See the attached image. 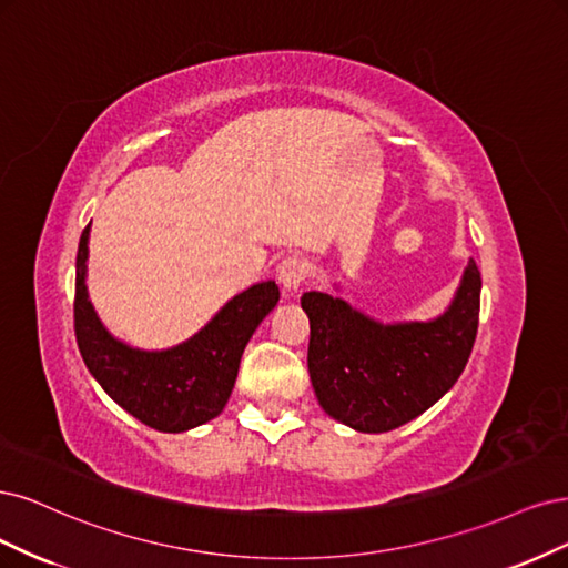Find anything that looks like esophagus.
I'll return each instance as SVG.
<instances>
[{"instance_id":"1","label":"esophagus","mask_w":568,"mask_h":568,"mask_svg":"<svg viewBox=\"0 0 568 568\" xmlns=\"http://www.w3.org/2000/svg\"><path fill=\"white\" fill-rule=\"evenodd\" d=\"M276 276L287 292H297L306 278V266L300 257H285L276 268Z\"/></svg>"}]
</instances>
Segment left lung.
<instances>
[{
    "instance_id": "1",
    "label": "left lung",
    "mask_w": 568,
    "mask_h": 568,
    "mask_svg": "<svg viewBox=\"0 0 568 568\" xmlns=\"http://www.w3.org/2000/svg\"><path fill=\"white\" fill-rule=\"evenodd\" d=\"M481 273L469 260L460 287L432 321L379 323L325 292H304L308 375L337 423L382 434L410 423L463 375L479 327Z\"/></svg>"
}]
</instances>
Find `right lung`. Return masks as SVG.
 Masks as SVG:
<instances>
[{
  "instance_id": "add662e5",
  "label": "right lung",
  "mask_w": 568,
  "mask_h": 568,
  "mask_svg": "<svg viewBox=\"0 0 568 568\" xmlns=\"http://www.w3.org/2000/svg\"><path fill=\"white\" fill-rule=\"evenodd\" d=\"M89 226L75 262V337L89 373L120 408L158 432L179 434L210 423L226 406L250 337L278 304V285L247 287L172 349H134L105 331L89 302Z\"/></svg>"
}]
</instances>
